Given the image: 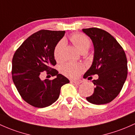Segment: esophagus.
<instances>
[{
  "instance_id": "1",
  "label": "esophagus",
  "mask_w": 135,
  "mask_h": 135,
  "mask_svg": "<svg viewBox=\"0 0 135 135\" xmlns=\"http://www.w3.org/2000/svg\"><path fill=\"white\" fill-rule=\"evenodd\" d=\"M70 83L72 84H74V85H78V84H81L82 83V81L81 80H78V81H70Z\"/></svg>"
}]
</instances>
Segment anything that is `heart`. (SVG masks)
<instances>
[{
  "mask_svg": "<svg viewBox=\"0 0 135 135\" xmlns=\"http://www.w3.org/2000/svg\"><path fill=\"white\" fill-rule=\"evenodd\" d=\"M70 40L81 53L86 52L90 47L89 38L83 34L76 33L72 35L70 38ZM65 44L66 43L64 40H61L57 43L54 48V56L57 61L61 60ZM84 69V66L81 63H68L61 66V72L68 78H75L79 76Z\"/></svg>",
  "mask_w": 135,
  "mask_h": 135,
  "instance_id": "b5f03b06",
  "label": "heart"
}]
</instances>
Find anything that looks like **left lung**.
Instances as JSON below:
<instances>
[{"instance_id":"obj_1","label":"left lung","mask_w":135,"mask_h":135,"mask_svg":"<svg viewBox=\"0 0 135 135\" xmlns=\"http://www.w3.org/2000/svg\"><path fill=\"white\" fill-rule=\"evenodd\" d=\"M82 31L90 37L94 47L92 65L84 77L95 74L99 76L92 81L95 85L94 94L86 97V100L97 105L109 103L119 94L126 80L128 63L125 52L116 39L106 31L96 27Z\"/></svg>"}]
</instances>
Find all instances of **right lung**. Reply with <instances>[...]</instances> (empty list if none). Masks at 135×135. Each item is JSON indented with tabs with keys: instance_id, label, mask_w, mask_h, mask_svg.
Segmentation results:
<instances>
[{
	"instance_id": "1",
	"label": "right lung",
	"mask_w": 135,
	"mask_h": 135,
	"mask_svg": "<svg viewBox=\"0 0 135 135\" xmlns=\"http://www.w3.org/2000/svg\"><path fill=\"white\" fill-rule=\"evenodd\" d=\"M65 31L40 30L31 35L16 51L12 60V79L22 98L36 108H45L57 100L61 88L70 81L53 69L54 50ZM56 76L41 79V72Z\"/></svg>"
}]
</instances>
